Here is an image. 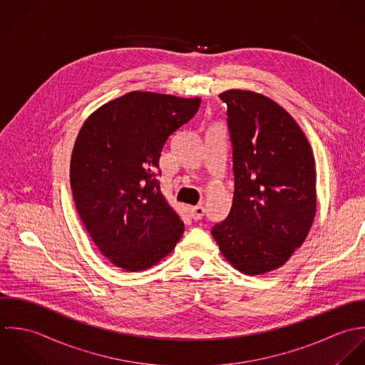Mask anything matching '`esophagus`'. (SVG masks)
I'll list each match as a JSON object with an SVG mask.
<instances>
[{"mask_svg":"<svg viewBox=\"0 0 365 365\" xmlns=\"http://www.w3.org/2000/svg\"><path fill=\"white\" fill-rule=\"evenodd\" d=\"M205 213H206V210H205V207H203V206H195V207H190V216H192V219L196 220V221H197V220L203 219Z\"/></svg>","mask_w":365,"mask_h":365,"instance_id":"1","label":"esophagus"}]
</instances>
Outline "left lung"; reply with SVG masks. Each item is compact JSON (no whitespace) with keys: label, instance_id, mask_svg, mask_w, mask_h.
Returning <instances> with one entry per match:
<instances>
[{"label":"left lung","instance_id":"left-lung-1","mask_svg":"<svg viewBox=\"0 0 365 365\" xmlns=\"http://www.w3.org/2000/svg\"><path fill=\"white\" fill-rule=\"evenodd\" d=\"M219 97L227 104L234 196L212 234L232 267L261 275L282 267L312 227L314 159L303 131L274 100L244 90Z\"/></svg>","mask_w":365,"mask_h":365}]
</instances>
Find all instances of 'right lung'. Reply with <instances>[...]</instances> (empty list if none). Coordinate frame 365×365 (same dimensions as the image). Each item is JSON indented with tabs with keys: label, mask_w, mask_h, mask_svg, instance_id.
I'll list each match as a JSON object with an SVG mask.
<instances>
[{
	"label": "right lung",
	"mask_w": 365,
	"mask_h": 365,
	"mask_svg": "<svg viewBox=\"0 0 365 365\" xmlns=\"http://www.w3.org/2000/svg\"><path fill=\"white\" fill-rule=\"evenodd\" d=\"M200 98L133 91L83 124L71 162L77 213L114 265L137 272L172 252L185 225L160 193L159 158Z\"/></svg>",
	"instance_id": "obj_1"
}]
</instances>
